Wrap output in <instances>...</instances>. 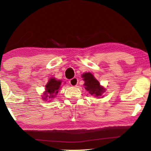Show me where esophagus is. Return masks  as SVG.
<instances>
[{
  "instance_id": "obj_1",
  "label": "esophagus",
  "mask_w": 151,
  "mask_h": 151,
  "mask_svg": "<svg viewBox=\"0 0 151 151\" xmlns=\"http://www.w3.org/2000/svg\"><path fill=\"white\" fill-rule=\"evenodd\" d=\"M69 83H70V85L71 86H77V85H78V80L77 78L75 77V78H72V79H70V81H69Z\"/></svg>"
}]
</instances>
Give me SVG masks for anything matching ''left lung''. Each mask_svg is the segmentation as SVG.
Here are the masks:
<instances>
[{
    "mask_svg": "<svg viewBox=\"0 0 151 151\" xmlns=\"http://www.w3.org/2000/svg\"><path fill=\"white\" fill-rule=\"evenodd\" d=\"M85 81V88L89 94L96 97H100L105 91V88L101 86L99 82L94 77L91 73H85L82 75Z\"/></svg>",
    "mask_w": 151,
    "mask_h": 151,
    "instance_id": "1",
    "label": "left lung"
}]
</instances>
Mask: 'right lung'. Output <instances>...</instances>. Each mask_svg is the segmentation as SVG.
Wrapping results in <instances>:
<instances>
[{"label":"right lung","instance_id":"1","mask_svg":"<svg viewBox=\"0 0 151 151\" xmlns=\"http://www.w3.org/2000/svg\"><path fill=\"white\" fill-rule=\"evenodd\" d=\"M61 83L62 81L60 80H56L55 78H50L45 86V92L43 93L44 99L55 98L59 91Z\"/></svg>","mask_w":151,"mask_h":151}]
</instances>
